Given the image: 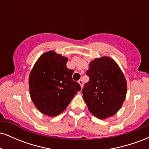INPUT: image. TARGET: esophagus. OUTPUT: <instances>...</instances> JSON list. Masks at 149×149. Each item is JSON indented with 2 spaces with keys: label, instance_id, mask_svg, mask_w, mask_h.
<instances>
[{
  "label": "esophagus",
  "instance_id": "esophagus-1",
  "mask_svg": "<svg viewBox=\"0 0 149 149\" xmlns=\"http://www.w3.org/2000/svg\"><path fill=\"white\" fill-rule=\"evenodd\" d=\"M78 83H79L80 87H81V88H83V81L82 80H78Z\"/></svg>",
  "mask_w": 149,
  "mask_h": 149
}]
</instances>
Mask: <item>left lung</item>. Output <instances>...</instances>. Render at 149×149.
Returning <instances> with one entry per match:
<instances>
[{"instance_id":"obj_1","label":"left lung","mask_w":149,"mask_h":149,"mask_svg":"<svg viewBox=\"0 0 149 149\" xmlns=\"http://www.w3.org/2000/svg\"><path fill=\"white\" fill-rule=\"evenodd\" d=\"M89 81L82 90L83 100L93 116L106 119L121 109L127 94V81L112 58H96L86 71Z\"/></svg>"}]
</instances>
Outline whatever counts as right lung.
I'll return each mask as SVG.
<instances>
[{
    "mask_svg": "<svg viewBox=\"0 0 149 149\" xmlns=\"http://www.w3.org/2000/svg\"><path fill=\"white\" fill-rule=\"evenodd\" d=\"M67 61V57L48 51L40 56L30 73L31 99L38 110L46 116L59 115L81 89L73 80V71L66 67Z\"/></svg>",
    "mask_w": 149,
    "mask_h": 149,
    "instance_id": "add662e5",
    "label": "right lung"
}]
</instances>
